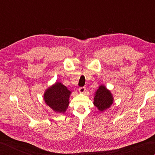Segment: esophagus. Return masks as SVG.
Returning <instances> with one entry per match:
<instances>
[{
  "mask_svg": "<svg viewBox=\"0 0 155 155\" xmlns=\"http://www.w3.org/2000/svg\"><path fill=\"white\" fill-rule=\"evenodd\" d=\"M85 90H86V89L84 87H80L79 89H78V91H79V92L81 93H84V91H85Z\"/></svg>",
  "mask_w": 155,
  "mask_h": 155,
  "instance_id": "obj_1",
  "label": "esophagus"
}]
</instances>
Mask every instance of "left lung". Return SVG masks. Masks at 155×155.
Masks as SVG:
<instances>
[{
    "mask_svg": "<svg viewBox=\"0 0 155 155\" xmlns=\"http://www.w3.org/2000/svg\"><path fill=\"white\" fill-rule=\"evenodd\" d=\"M114 102V97L110 90L104 85H100L94 97L93 104L100 111H104L110 108Z\"/></svg>",
    "mask_w": 155,
    "mask_h": 155,
    "instance_id": "left-lung-1",
    "label": "left lung"
}]
</instances>
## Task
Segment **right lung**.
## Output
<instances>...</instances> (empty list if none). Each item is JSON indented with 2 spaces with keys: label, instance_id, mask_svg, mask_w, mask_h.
Returning a JSON list of instances; mask_svg holds the SVG:
<instances>
[{
  "label": "right lung",
  "instance_id": "right-lung-1",
  "mask_svg": "<svg viewBox=\"0 0 155 155\" xmlns=\"http://www.w3.org/2000/svg\"><path fill=\"white\" fill-rule=\"evenodd\" d=\"M71 93L66 86L60 82H56L45 90L44 99L45 104L54 111L64 114L68 107Z\"/></svg>",
  "mask_w": 155,
  "mask_h": 155
}]
</instances>
